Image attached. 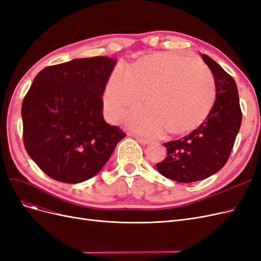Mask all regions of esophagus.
Instances as JSON below:
<instances>
[{"label": "esophagus", "mask_w": 261, "mask_h": 261, "mask_svg": "<svg viewBox=\"0 0 261 261\" xmlns=\"http://www.w3.org/2000/svg\"><path fill=\"white\" fill-rule=\"evenodd\" d=\"M137 140L139 141V143H140L141 145H148V144H149V140H148V139H145V138H139V137H137Z\"/></svg>", "instance_id": "34e87169"}]
</instances>
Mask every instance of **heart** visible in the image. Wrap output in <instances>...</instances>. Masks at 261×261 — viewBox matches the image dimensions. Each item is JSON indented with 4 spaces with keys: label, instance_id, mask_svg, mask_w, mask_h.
Segmentation results:
<instances>
[{
    "label": "heart",
    "instance_id": "1",
    "mask_svg": "<svg viewBox=\"0 0 261 261\" xmlns=\"http://www.w3.org/2000/svg\"><path fill=\"white\" fill-rule=\"evenodd\" d=\"M130 127L141 135L156 137L167 130L183 135L196 129L209 115L216 101V84L202 63L185 55L162 52L148 55L129 69L117 65L103 94L105 111L111 121L138 107Z\"/></svg>",
    "mask_w": 261,
    "mask_h": 261
}]
</instances>
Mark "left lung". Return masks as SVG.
I'll use <instances>...</instances> for the list:
<instances>
[{"label":"left lung","instance_id":"left-lung-1","mask_svg":"<svg viewBox=\"0 0 261 261\" xmlns=\"http://www.w3.org/2000/svg\"><path fill=\"white\" fill-rule=\"evenodd\" d=\"M201 58L215 78V105L198 128L164 144L168 155L155 164L163 176L178 183L208 178L222 169L242 124L238 86L233 77L208 55L201 54Z\"/></svg>","mask_w":261,"mask_h":261}]
</instances>
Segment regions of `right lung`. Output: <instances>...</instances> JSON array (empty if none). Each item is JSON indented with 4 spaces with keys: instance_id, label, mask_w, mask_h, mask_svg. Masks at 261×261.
<instances>
[{
    "instance_id": "add662e5",
    "label": "right lung",
    "mask_w": 261,
    "mask_h": 261,
    "mask_svg": "<svg viewBox=\"0 0 261 261\" xmlns=\"http://www.w3.org/2000/svg\"><path fill=\"white\" fill-rule=\"evenodd\" d=\"M115 64L108 57L75 59L35 77L21 106L23 145L51 178L68 184L91 178L126 136L102 114Z\"/></svg>"
}]
</instances>
